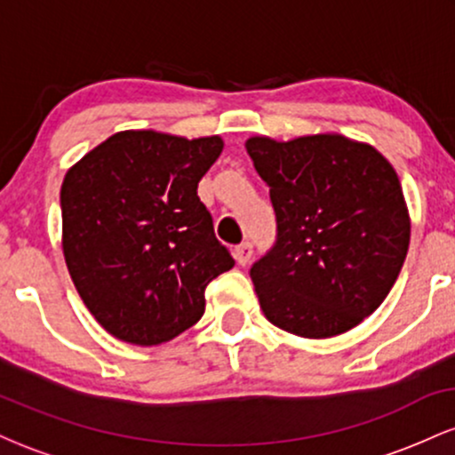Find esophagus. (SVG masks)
Here are the masks:
<instances>
[{"mask_svg": "<svg viewBox=\"0 0 455 455\" xmlns=\"http://www.w3.org/2000/svg\"><path fill=\"white\" fill-rule=\"evenodd\" d=\"M233 257H235V260H237L239 265H248L250 259H252V243L243 242V243L235 245Z\"/></svg>", "mask_w": 455, "mask_h": 455, "instance_id": "1", "label": "esophagus"}]
</instances>
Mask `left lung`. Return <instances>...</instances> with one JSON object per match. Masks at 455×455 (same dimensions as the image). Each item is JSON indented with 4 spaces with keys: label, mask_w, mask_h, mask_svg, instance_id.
Returning <instances> with one entry per match:
<instances>
[{
    "label": "left lung",
    "mask_w": 455,
    "mask_h": 455,
    "mask_svg": "<svg viewBox=\"0 0 455 455\" xmlns=\"http://www.w3.org/2000/svg\"><path fill=\"white\" fill-rule=\"evenodd\" d=\"M269 186L275 245L250 269L269 323L299 338L357 327L389 295L411 242L398 173L372 145L344 134L250 137Z\"/></svg>",
    "instance_id": "left-lung-1"
}]
</instances>
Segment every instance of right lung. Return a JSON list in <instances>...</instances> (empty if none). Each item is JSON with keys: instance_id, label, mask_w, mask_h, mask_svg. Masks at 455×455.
Listing matches in <instances>:
<instances>
[{"instance_id": "right-lung-1", "label": "right lung", "mask_w": 455, "mask_h": 455, "mask_svg": "<svg viewBox=\"0 0 455 455\" xmlns=\"http://www.w3.org/2000/svg\"><path fill=\"white\" fill-rule=\"evenodd\" d=\"M222 148L218 134L124 130L68 169V271L87 310L117 340H173L203 316L207 284L235 265L196 195Z\"/></svg>"}]
</instances>
